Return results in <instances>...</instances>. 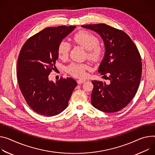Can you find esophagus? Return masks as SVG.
<instances>
[{
    "label": "esophagus",
    "instance_id": "obj_1",
    "mask_svg": "<svg viewBox=\"0 0 155 155\" xmlns=\"http://www.w3.org/2000/svg\"><path fill=\"white\" fill-rule=\"evenodd\" d=\"M84 82H85V80H77L78 84H81V83H83Z\"/></svg>",
    "mask_w": 155,
    "mask_h": 155
}]
</instances>
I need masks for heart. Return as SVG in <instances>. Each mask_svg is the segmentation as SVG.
I'll list each match as a JSON object with an SVG mask.
<instances>
[{"label":"heart","instance_id":"1","mask_svg":"<svg viewBox=\"0 0 155 155\" xmlns=\"http://www.w3.org/2000/svg\"><path fill=\"white\" fill-rule=\"evenodd\" d=\"M72 41L75 44L81 46L87 51V57L93 62L99 61L103 55L102 49L98 46L99 39L91 33L81 31L74 35ZM70 46L65 40L62 41L58 46V55L60 59H66L68 55ZM89 66L85 64L72 63L67 68V72L74 77L82 78L85 75L86 70Z\"/></svg>","mask_w":155,"mask_h":155}]
</instances>
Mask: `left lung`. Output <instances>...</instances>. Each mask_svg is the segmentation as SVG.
Listing matches in <instances>:
<instances>
[{
  "label": "left lung",
  "instance_id": "1",
  "mask_svg": "<svg viewBox=\"0 0 155 155\" xmlns=\"http://www.w3.org/2000/svg\"><path fill=\"white\" fill-rule=\"evenodd\" d=\"M81 27L96 32L102 38L105 52L98 72L108 74L110 81L109 84L92 81L91 104L103 112H117L132 101L138 90L142 71L138 50L125 32L106 24Z\"/></svg>",
  "mask_w": 155,
  "mask_h": 155
}]
</instances>
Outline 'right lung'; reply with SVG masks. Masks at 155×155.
Here are the masks:
<instances>
[{
    "mask_svg": "<svg viewBox=\"0 0 155 155\" xmlns=\"http://www.w3.org/2000/svg\"><path fill=\"white\" fill-rule=\"evenodd\" d=\"M76 26L49 27L28 39L21 49L17 67L19 87L29 106L38 114L56 116L65 110L77 81L72 78L49 80L58 59V46Z\"/></svg>",
    "mask_w": 155,
    "mask_h": 155,
    "instance_id": "add662e5",
    "label": "right lung"
}]
</instances>
